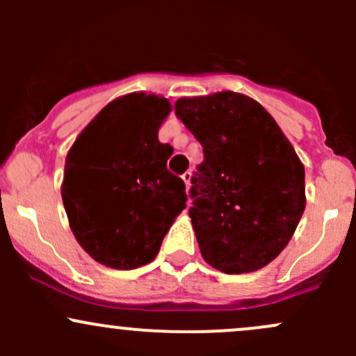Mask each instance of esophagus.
Here are the masks:
<instances>
[{
  "instance_id": "34e87169",
  "label": "esophagus",
  "mask_w": 356,
  "mask_h": 356,
  "mask_svg": "<svg viewBox=\"0 0 356 356\" xmlns=\"http://www.w3.org/2000/svg\"><path fill=\"white\" fill-rule=\"evenodd\" d=\"M191 177H193L191 172H184V174H182V181H184V184H186V191H189V186H191Z\"/></svg>"
}]
</instances>
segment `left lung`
Instances as JSON below:
<instances>
[{"mask_svg":"<svg viewBox=\"0 0 356 356\" xmlns=\"http://www.w3.org/2000/svg\"><path fill=\"white\" fill-rule=\"evenodd\" d=\"M175 115L203 146L189 208L201 257L225 274L270 264L305 211V168L277 122L245 95L175 102Z\"/></svg>","mask_w":356,"mask_h":356,"instance_id":"8db88e82","label":"left lung"}]
</instances>
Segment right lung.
<instances>
[{
  "label": "right lung",
  "instance_id": "obj_1",
  "mask_svg": "<svg viewBox=\"0 0 356 356\" xmlns=\"http://www.w3.org/2000/svg\"><path fill=\"white\" fill-rule=\"evenodd\" d=\"M167 98L131 92L108 103L65 160L62 198L77 243L96 261L131 270L155 260L186 208V184L167 170L174 153L158 141Z\"/></svg>",
  "mask_w": 356,
  "mask_h": 356
}]
</instances>
